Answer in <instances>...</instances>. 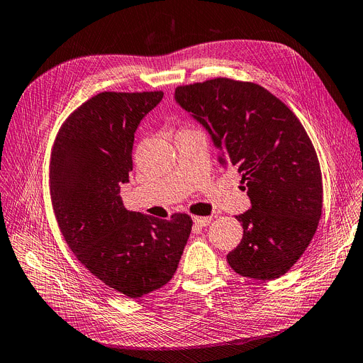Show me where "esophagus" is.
Returning <instances> with one entry per match:
<instances>
[{
    "label": "esophagus",
    "mask_w": 363,
    "mask_h": 363,
    "mask_svg": "<svg viewBox=\"0 0 363 363\" xmlns=\"http://www.w3.org/2000/svg\"><path fill=\"white\" fill-rule=\"evenodd\" d=\"M192 220H194L196 225L204 228L211 222V217H208V216H192Z\"/></svg>",
    "instance_id": "1"
}]
</instances>
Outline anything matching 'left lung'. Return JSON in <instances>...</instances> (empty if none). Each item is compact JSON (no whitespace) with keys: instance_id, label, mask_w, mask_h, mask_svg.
<instances>
[{"instance_id":"obj_1","label":"left lung","mask_w":363,"mask_h":363,"mask_svg":"<svg viewBox=\"0 0 363 363\" xmlns=\"http://www.w3.org/2000/svg\"><path fill=\"white\" fill-rule=\"evenodd\" d=\"M177 102L208 131L217 160L242 175L252 207L236 219L244 228L228 254L238 274L274 280L291 270L317 232L323 177L301 121L267 89L217 77L178 86Z\"/></svg>"}]
</instances>
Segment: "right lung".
I'll list each match as a JSON object with an SVG mask.
<instances>
[{
    "mask_svg": "<svg viewBox=\"0 0 363 363\" xmlns=\"http://www.w3.org/2000/svg\"><path fill=\"white\" fill-rule=\"evenodd\" d=\"M163 91H102L64 121L51 153L50 192L60 230L84 267L131 299L171 280L192 220L130 211L119 196L133 171L134 133Z\"/></svg>",
    "mask_w": 363,
    "mask_h": 363,
    "instance_id": "add662e5",
    "label": "right lung"
}]
</instances>
